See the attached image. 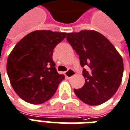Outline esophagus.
I'll return each mask as SVG.
<instances>
[{
    "instance_id": "34e87169",
    "label": "esophagus",
    "mask_w": 130,
    "mask_h": 130,
    "mask_svg": "<svg viewBox=\"0 0 130 130\" xmlns=\"http://www.w3.org/2000/svg\"><path fill=\"white\" fill-rule=\"evenodd\" d=\"M65 74L68 79H70V78L72 77L73 76L75 75V72L73 70H72V69H69L68 71L65 72Z\"/></svg>"
}]
</instances>
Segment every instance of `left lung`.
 <instances>
[{
  "label": "left lung",
  "instance_id": "8db88e82",
  "mask_svg": "<svg viewBox=\"0 0 130 130\" xmlns=\"http://www.w3.org/2000/svg\"><path fill=\"white\" fill-rule=\"evenodd\" d=\"M67 40L79 55L85 83L74 93L90 106L102 104L116 93L121 84L123 60L109 40L99 32L82 30L68 33Z\"/></svg>",
  "mask_w": 130,
  "mask_h": 130
}]
</instances>
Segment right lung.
<instances>
[{
	"mask_svg": "<svg viewBox=\"0 0 130 130\" xmlns=\"http://www.w3.org/2000/svg\"><path fill=\"white\" fill-rule=\"evenodd\" d=\"M66 35L65 32L34 31L22 38L10 53L8 77L14 91L27 103L47 101L65 78L56 70L53 52Z\"/></svg>",
	"mask_w": 130,
	"mask_h": 130,
	"instance_id": "obj_1",
	"label": "right lung"
}]
</instances>
